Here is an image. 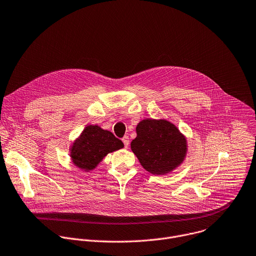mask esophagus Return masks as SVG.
<instances>
[{
	"label": "esophagus",
	"mask_w": 256,
	"mask_h": 256,
	"mask_svg": "<svg viewBox=\"0 0 256 256\" xmlns=\"http://www.w3.org/2000/svg\"><path fill=\"white\" fill-rule=\"evenodd\" d=\"M122 142L124 144V146L128 148V144H130V138H128V136H124L122 138Z\"/></svg>",
	"instance_id": "obj_1"
}]
</instances>
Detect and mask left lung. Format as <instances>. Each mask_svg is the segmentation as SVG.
<instances>
[{"mask_svg": "<svg viewBox=\"0 0 256 256\" xmlns=\"http://www.w3.org/2000/svg\"><path fill=\"white\" fill-rule=\"evenodd\" d=\"M130 148L150 174H168L184 162L187 140L171 122L146 118L138 124Z\"/></svg>", "mask_w": 256, "mask_h": 256, "instance_id": "obj_1", "label": "left lung"}]
</instances>
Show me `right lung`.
Returning a JSON list of instances; mask_svg holds the SVG:
<instances>
[{"label": "right lung", "instance_id": "1", "mask_svg": "<svg viewBox=\"0 0 256 256\" xmlns=\"http://www.w3.org/2000/svg\"><path fill=\"white\" fill-rule=\"evenodd\" d=\"M122 148V142L112 132L96 124H90L71 144L70 158L77 168L90 172L98 166L108 154Z\"/></svg>", "mask_w": 256, "mask_h": 256}]
</instances>
